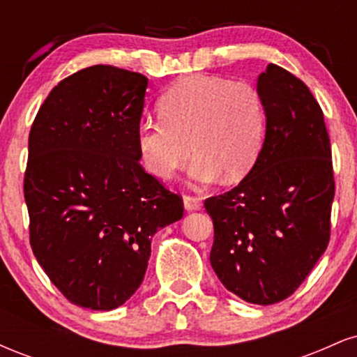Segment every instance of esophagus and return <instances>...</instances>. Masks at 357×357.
<instances>
[{"instance_id": "1", "label": "esophagus", "mask_w": 357, "mask_h": 357, "mask_svg": "<svg viewBox=\"0 0 357 357\" xmlns=\"http://www.w3.org/2000/svg\"><path fill=\"white\" fill-rule=\"evenodd\" d=\"M183 202H184V208H186L188 211H196L202 208V199L195 195H184Z\"/></svg>"}]
</instances>
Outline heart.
I'll list each match as a JSON object with an SVG mask.
<instances>
[{
	"mask_svg": "<svg viewBox=\"0 0 357 357\" xmlns=\"http://www.w3.org/2000/svg\"><path fill=\"white\" fill-rule=\"evenodd\" d=\"M161 119H144L136 144L142 166L171 179L192 153L191 176L199 183H238L255 167L267 136V109L260 90L245 80L191 75L159 100Z\"/></svg>",
	"mask_w": 357,
	"mask_h": 357,
	"instance_id": "b5f03b06",
	"label": "heart"
}]
</instances>
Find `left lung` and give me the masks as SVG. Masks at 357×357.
<instances>
[{"instance_id": "left-lung-1", "label": "left lung", "mask_w": 357, "mask_h": 357, "mask_svg": "<svg viewBox=\"0 0 357 357\" xmlns=\"http://www.w3.org/2000/svg\"><path fill=\"white\" fill-rule=\"evenodd\" d=\"M257 89L267 109L260 158L204 208L221 284L250 304L270 305L292 296L326 252L335 183L324 112L309 87L270 63Z\"/></svg>"}]
</instances>
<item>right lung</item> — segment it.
<instances>
[{"label": "right lung", "instance_id": "add662e5", "mask_svg": "<svg viewBox=\"0 0 357 357\" xmlns=\"http://www.w3.org/2000/svg\"><path fill=\"white\" fill-rule=\"evenodd\" d=\"M147 79L93 65L53 87L28 137L30 245L52 284L92 310L142 284L151 236L183 218V198L139 162Z\"/></svg>", "mask_w": 357, "mask_h": 357}]
</instances>
